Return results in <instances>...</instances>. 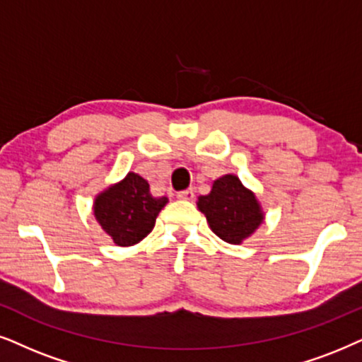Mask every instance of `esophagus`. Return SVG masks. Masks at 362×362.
Here are the masks:
<instances>
[{"label": "esophagus", "mask_w": 362, "mask_h": 362, "mask_svg": "<svg viewBox=\"0 0 362 362\" xmlns=\"http://www.w3.org/2000/svg\"><path fill=\"white\" fill-rule=\"evenodd\" d=\"M177 197H178V199H180V200H192V199H194V190H192V189L180 190V192H178V194H177Z\"/></svg>", "instance_id": "esophagus-1"}]
</instances>
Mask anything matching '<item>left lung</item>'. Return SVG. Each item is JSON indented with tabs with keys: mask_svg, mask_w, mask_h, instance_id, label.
I'll return each instance as SVG.
<instances>
[{
	"mask_svg": "<svg viewBox=\"0 0 362 362\" xmlns=\"http://www.w3.org/2000/svg\"><path fill=\"white\" fill-rule=\"evenodd\" d=\"M197 207L214 234L234 245L249 239L265 218L257 197L234 173L214 180L210 194L200 195Z\"/></svg>",
	"mask_w": 362,
	"mask_h": 362,
	"instance_id": "8db88e82",
	"label": "left lung"
}]
</instances>
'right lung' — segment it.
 Here are the masks:
<instances>
[{
  "label": "right lung",
  "mask_w": 362,
  "mask_h": 362,
  "mask_svg": "<svg viewBox=\"0 0 362 362\" xmlns=\"http://www.w3.org/2000/svg\"><path fill=\"white\" fill-rule=\"evenodd\" d=\"M167 202V197L150 194V185L144 177L128 172L123 180L95 197L93 215L117 245L130 247L153 230L160 210Z\"/></svg>",
  "instance_id": "1"
}]
</instances>
